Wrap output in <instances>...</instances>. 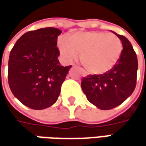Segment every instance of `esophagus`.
Masks as SVG:
<instances>
[{
  "label": "esophagus",
  "instance_id": "obj_1",
  "mask_svg": "<svg viewBox=\"0 0 146 146\" xmlns=\"http://www.w3.org/2000/svg\"><path fill=\"white\" fill-rule=\"evenodd\" d=\"M72 66H76L75 64H72ZM83 76H86V74H85V72H83Z\"/></svg>",
  "mask_w": 146,
  "mask_h": 146
}]
</instances>
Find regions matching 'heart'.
<instances>
[{
  "mask_svg": "<svg viewBox=\"0 0 146 146\" xmlns=\"http://www.w3.org/2000/svg\"><path fill=\"white\" fill-rule=\"evenodd\" d=\"M58 46L66 62H71L80 53L84 68L92 74H104L117 63L123 51L120 39L114 34L103 31L75 33L68 39L62 36Z\"/></svg>",
  "mask_w": 146,
  "mask_h": 146,
  "instance_id": "obj_1",
  "label": "heart"
}]
</instances>
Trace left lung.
Returning a JSON list of instances; mask_svg holds the SVG:
<instances>
[{"label": "left lung", "mask_w": 146, "mask_h": 146, "mask_svg": "<svg viewBox=\"0 0 146 146\" xmlns=\"http://www.w3.org/2000/svg\"><path fill=\"white\" fill-rule=\"evenodd\" d=\"M123 44L121 56L115 66L101 75L82 79L81 87L87 99L101 110H111L122 104L137 84L138 62L136 52L126 37L114 32Z\"/></svg>", "instance_id": "left-lung-1"}]
</instances>
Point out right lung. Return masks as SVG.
Returning a JSON list of instances; mask_svg holds the SVG:
<instances>
[{
	"mask_svg": "<svg viewBox=\"0 0 146 146\" xmlns=\"http://www.w3.org/2000/svg\"><path fill=\"white\" fill-rule=\"evenodd\" d=\"M61 33V30L53 27L27 31L10 51V90L20 102L31 109H45L57 102L71 67L61 66L58 59V36Z\"/></svg>",
	"mask_w": 146,
	"mask_h": 146,
	"instance_id": "add662e5",
	"label": "right lung"
}]
</instances>
